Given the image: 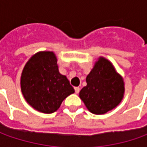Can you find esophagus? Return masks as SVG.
<instances>
[{"mask_svg": "<svg viewBox=\"0 0 147 147\" xmlns=\"http://www.w3.org/2000/svg\"><path fill=\"white\" fill-rule=\"evenodd\" d=\"M74 90H75L76 94H78L80 92V88L79 87H74Z\"/></svg>", "mask_w": 147, "mask_h": 147, "instance_id": "1", "label": "esophagus"}]
</instances>
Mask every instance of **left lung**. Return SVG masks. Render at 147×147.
<instances>
[{
	"mask_svg": "<svg viewBox=\"0 0 147 147\" xmlns=\"http://www.w3.org/2000/svg\"><path fill=\"white\" fill-rule=\"evenodd\" d=\"M86 83L79 96L93 114H106L118 106L123 98V79L113 65L103 57H100L87 75Z\"/></svg>",
	"mask_w": 147,
	"mask_h": 147,
	"instance_id": "8db88e82",
	"label": "left lung"
}]
</instances>
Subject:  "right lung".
<instances>
[{
    "label": "right lung",
    "instance_id": "add662e5",
    "mask_svg": "<svg viewBox=\"0 0 147 147\" xmlns=\"http://www.w3.org/2000/svg\"><path fill=\"white\" fill-rule=\"evenodd\" d=\"M21 92L26 102L45 114L55 112L74 90L58 71L53 52H39L26 63L21 78Z\"/></svg>",
    "mask_w": 147,
    "mask_h": 147
}]
</instances>
